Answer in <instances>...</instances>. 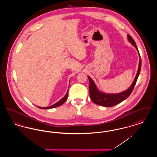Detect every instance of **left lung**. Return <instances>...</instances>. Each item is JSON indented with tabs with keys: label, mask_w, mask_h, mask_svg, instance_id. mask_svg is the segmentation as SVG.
<instances>
[{
	"label": "left lung",
	"mask_w": 157,
	"mask_h": 157,
	"mask_svg": "<svg viewBox=\"0 0 157 157\" xmlns=\"http://www.w3.org/2000/svg\"><path fill=\"white\" fill-rule=\"evenodd\" d=\"M127 37H128V41L132 45L134 46L135 48L138 51L140 58H141L140 54L139 53L138 49L137 48V46L133 38L129 35H127ZM141 68V58H140L138 69L132 83L126 90H124L122 92L118 93V94H107V93L101 92L98 89L95 82H94V81L91 79V78L89 76H88V78L90 81L89 90H90V98L91 100L95 104L99 105L102 106H106V107H111L120 104L121 102L126 99L132 93V90H134L135 85L136 84V81L138 79V78L140 74Z\"/></svg>",
	"instance_id": "1"
}]
</instances>
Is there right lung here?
<instances>
[{"label": "right lung", "mask_w": 157, "mask_h": 157, "mask_svg": "<svg viewBox=\"0 0 157 157\" xmlns=\"http://www.w3.org/2000/svg\"><path fill=\"white\" fill-rule=\"evenodd\" d=\"M67 95H68V90H67V92L66 94V95L64 96V97L62 98L60 101H59L58 102H57L56 103H55V104L52 105L51 106H47V107H40V106H37L38 108H40V109H52V108H56V107H58V106H59L60 105L63 104L67 99Z\"/></svg>", "instance_id": "1"}]
</instances>
